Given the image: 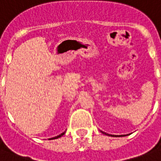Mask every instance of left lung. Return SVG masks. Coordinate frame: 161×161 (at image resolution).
Instances as JSON below:
<instances>
[{
	"instance_id": "left-lung-1",
	"label": "left lung",
	"mask_w": 161,
	"mask_h": 161,
	"mask_svg": "<svg viewBox=\"0 0 161 161\" xmlns=\"http://www.w3.org/2000/svg\"><path fill=\"white\" fill-rule=\"evenodd\" d=\"M102 131V130H101ZM102 133L105 134V135H107V136H111V137H124L125 135H110V134L106 133V132H103V131H102Z\"/></svg>"
}]
</instances>
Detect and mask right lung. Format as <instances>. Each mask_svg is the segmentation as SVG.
Instances as JSON below:
<instances>
[{"label": "right lung", "mask_w": 161, "mask_h": 161, "mask_svg": "<svg viewBox=\"0 0 161 161\" xmlns=\"http://www.w3.org/2000/svg\"><path fill=\"white\" fill-rule=\"evenodd\" d=\"M65 132H66V131H65ZM65 132H63V133L59 134V135H58V136H56V137H54V138H50V139H56V138H60V137H62V136H63V135H64V134H65Z\"/></svg>", "instance_id": "add662e5"}]
</instances>
